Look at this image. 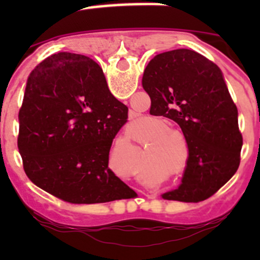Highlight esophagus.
<instances>
[{"label":"esophagus","mask_w":260,"mask_h":260,"mask_svg":"<svg viewBox=\"0 0 260 260\" xmlns=\"http://www.w3.org/2000/svg\"><path fill=\"white\" fill-rule=\"evenodd\" d=\"M135 117V113H130V118H134Z\"/></svg>","instance_id":"obj_1"}]
</instances>
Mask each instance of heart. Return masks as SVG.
<instances>
[{
	"instance_id": "1",
	"label": "heart",
	"mask_w": 260,
	"mask_h": 260,
	"mask_svg": "<svg viewBox=\"0 0 260 260\" xmlns=\"http://www.w3.org/2000/svg\"><path fill=\"white\" fill-rule=\"evenodd\" d=\"M164 127H167V123H164ZM177 133H178V130H176V128H167V130H164V132L161 133V134H160V137L161 138H168L169 137V135H173V134H177Z\"/></svg>"
}]
</instances>
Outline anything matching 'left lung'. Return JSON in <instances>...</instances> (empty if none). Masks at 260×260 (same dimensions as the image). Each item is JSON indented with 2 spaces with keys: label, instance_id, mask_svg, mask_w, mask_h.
I'll return each instance as SVG.
<instances>
[{
  "label": "left lung",
  "instance_id": "1",
  "mask_svg": "<svg viewBox=\"0 0 260 260\" xmlns=\"http://www.w3.org/2000/svg\"><path fill=\"white\" fill-rule=\"evenodd\" d=\"M150 113L180 125L189 147L182 183L168 201L201 202L231 180L240 165L238 110L219 66L190 49L156 54L142 79Z\"/></svg>",
  "mask_w": 260,
  "mask_h": 260
}]
</instances>
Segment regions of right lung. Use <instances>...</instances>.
Instances as JSON below:
<instances>
[{"label":"right lung","mask_w":260,"mask_h":260,"mask_svg":"<svg viewBox=\"0 0 260 260\" xmlns=\"http://www.w3.org/2000/svg\"><path fill=\"white\" fill-rule=\"evenodd\" d=\"M127 107L89 57L61 52L31 71L19 110L18 148L38 187L77 204L127 199L132 190L108 168Z\"/></svg>","instance_id":"1"}]
</instances>
